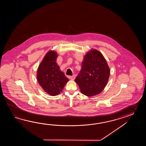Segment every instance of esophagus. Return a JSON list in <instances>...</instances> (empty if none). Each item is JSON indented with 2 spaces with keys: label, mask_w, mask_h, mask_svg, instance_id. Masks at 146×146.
I'll use <instances>...</instances> for the list:
<instances>
[{
  "label": "esophagus",
  "mask_w": 146,
  "mask_h": 146,
  "mask_svg": "<svg viewBox=\"0 0 146 146\" xmlns=\"http://www.w3.org/2000/svg\"><path fill=\"white\" fill-rule=\"evenodd\" d=\"M75 77H76V76H75V75H74V76H70V77H69L70 78V79L72 80H74V79H75Z\"/></svg>",
  "instance_id": "obj_1"
}]
</instances>
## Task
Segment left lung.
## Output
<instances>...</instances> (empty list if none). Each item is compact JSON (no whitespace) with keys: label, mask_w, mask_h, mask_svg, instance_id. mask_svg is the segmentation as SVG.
Here are the masks:
<instances>
[{"label":"left lung","mask_w":146,"mask_h":146,"mask_svg":"<svg viewBox=\"0 0 146 146\" xmlns=\"http://www.w3.org/2000/svg\"><path fill=\"white\" fill-rule=\"evenodd\" d=\"M110 74V69L102 54L92 49L84 56L80 72L74 81L83 94L94 96L104 90Z\"/></svg>","instance_id":"1"}]
</instances>
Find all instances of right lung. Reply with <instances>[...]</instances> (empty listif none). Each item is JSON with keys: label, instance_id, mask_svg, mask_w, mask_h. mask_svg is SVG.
Masks as SVG:
<instances>
[{"label": "right lung", "instance_id": "obj_1", "mask_svg": "<svg viewBox=\"0 0 146 146\" xmlns=\"http://www.w3.org/2000/svg\"><path fill=\"white\" fill-rule=\"evenodd\" d=\"M58 54L50 50L45 54L37 68V81L44 91L51 96L59 94L69 79L56 63Z\"/></svg>", "mask_w": 146, "mask_h": 146}]
</instances>
